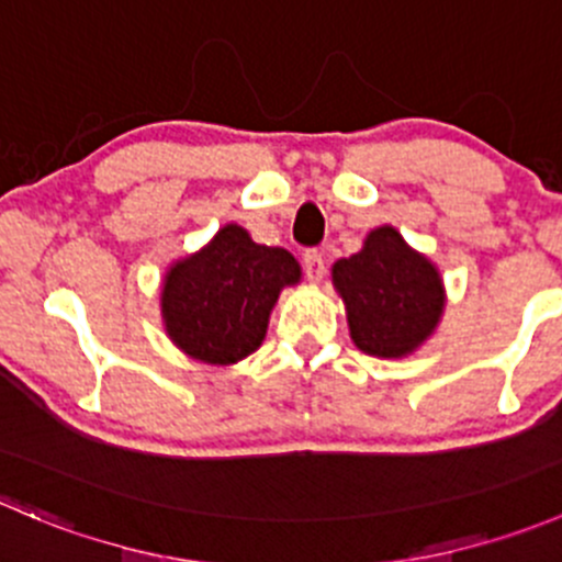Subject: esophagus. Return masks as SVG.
I'll use <instances>...</instances> for the list:
<instances>
[{
  "mask_svg": "<svg viewBox=\"0 0 562 562\" xmlns=\"http://www.w3.org/2000/svg\"><path fill=\"white\" fill-rule=\"evenodd\" d=\"M304 271H307V280L310 282H321V277H324V255L318 252V249H307L304 252Z\"/></svg>",
  "mask_w": 562,
  "mask_h": 562,
  "instance_id": "34e87169",
  "label": "esophagus"
}]
</instances>
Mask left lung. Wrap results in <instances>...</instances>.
I'll return each mask as SVG.
<instances>
[{
	"label": "left lung",
	"mask_w": 562,
	"mask_h": 562,
	"mask_svg": "<svg viewBox=\"0 0 562 562\" xmlns=\"http://www.w3.org/2000/svg\"><path fill=\"white\" fill-rule=\"evenodd\" d=\"M331 285L346 304L353 346L379 359L412 357L431 340L448 304L437 263L392 225L370 231L357 255L337 260Z\"/></svg>",
	"instance_id": "obj_1"
}]
</instances>
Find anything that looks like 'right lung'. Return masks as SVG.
Here are the masks:
<instances>
[{
  "instance_id": "add662e5",
  "label": "right lung",
  "mask_w": 562,
  "mask_h": 562,
  "mask_svg": "<svg viewBox=\"0 0 562 562\" xmlns=\"http://www.w3.org/2000/svg\"><path fill=\"white\" fill-rule=\"evenodd\" d=\"M302 282L288 249L255 244L241 225L220 227L161 280V324L189 359L231 368L260 348L282 288Z\"/></svg>"
}]
</instances>
